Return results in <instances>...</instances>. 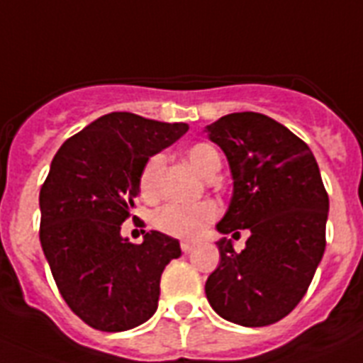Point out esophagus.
<instances>
[{
	"label": "esophagus",
	"instance_id": "obj_1",
	"mask_svg": "<svg viewBox=\"0 0 363 363\" xmlns=\"http://www.w3.org/2000/svg\"><path fill=\"white\" fill-rule=\"evenodd\" d=\"M181 248H182V252H184V254H190V252L195 248V245H194V242H190V241H182Z\"/></svg>",
	"mask_w": 363,
	"mask_h": 363
}]
</instances>
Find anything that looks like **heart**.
<instances>
[{
  "instance_id": "1",
  "label": "heart",
  "mask_w": 363,
  "mask_h": 363,
  "mask_svg": "<svg viewBox=\"0 0 363 363\" xmlns=\"http://www.w3.org/2000/svg\"><path fill=\"white\" fill-rule=\"evenodd\" d=\"M186 160L201 173L203 177H210L213 173H219L220 157L217 150L210 144H194L186 147ZM164 155H153L146 162L140 173V194L144 199H155L159 194V181L164 169ZM217 206L210 201L197 204H168L160 208L155 216V226L164 232L179 239H197L203 234L206 226L217 217Z\"/></svg>"
}]
</instances>
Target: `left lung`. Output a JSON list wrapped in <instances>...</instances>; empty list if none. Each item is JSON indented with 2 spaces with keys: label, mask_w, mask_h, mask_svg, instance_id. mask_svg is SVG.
<instances>
[{
  "label": "left lung",
  "mask_w": 363,
  "mask_h": 363,
  "mask_svg": "<svg viewBox=\"0 0 363 363\" xmlns=\"http://www.w3.org/2000/svg\"><path fill=\"white\" fill-rule=\"evenodd\" d=\"M204 131L225 151L234 179L217 230H250L241 252L232 239L217 241L220 261L204 292L220 318L270 325L291 313L313 281L325 252L329 195L311 147L270 116L230 113Z\"/></svg>",
  "instance_id": "8db88e82"
}]
</instances>
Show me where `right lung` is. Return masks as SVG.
<instances>
[{"label": "right lung", "instance_id": "obj_1", "mask_svg": "<svg viewBox=\"0 0 363 363\" xmlns=\"http://www.w3.org/2000/svg\"><path fill=\"white\" fill-rule=\"evenodd\" d=\"M186 131L182 122L109 113L67 138L50 162L40 190V242L62 298L93 329L121 333L155 314L160 276L181 256L179 241L151 230L133 245L121 225L150 157Z\"/></svg>", "mask_w": 363, "mask_h": 363}]
</instances>
